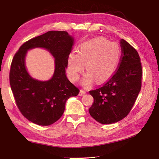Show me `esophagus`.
Wrapping results in <instances>:
<instances>
[{
    "mask_svg": "<svg viewBox=\"0 0 159 159\" xmlns=\"http://www.w3.org/2000/svg\"><path fill=\"white\" fill-rule=\"evenodd\" d=\"M85 93H86V92H85V90L80 89V93H79V96H83V95H85Z\"/></svg>",
    "mask_w": 159,
    "mask_h": 159,
    "instance_id": "34e87169",
    "label": "esophagus"
}]
</instances>
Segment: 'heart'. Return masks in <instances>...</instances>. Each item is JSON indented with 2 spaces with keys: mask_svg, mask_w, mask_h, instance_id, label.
<instances>
[{
  "mask_svg": "<svg viewBox=\"0 0 159 159\" xmlns=\"http://www.w3.org/2000/svg\"><path fill=\"white\" fill-rule=\"evenodd\" d=\"M121 50L116 42L104 38H98L83 43L79 52L72 51L67 57V73L72 81L79 79L84 70L87 73L83 77L82 84L89 85L94 79L102 83L109 79L116 72L121 58Z\"/></svg>",
  "mask_w": 159,
  "mask_h": 159,
  "instance_id": "b5f03b06",
  "label": "heart"
}]
</instances>
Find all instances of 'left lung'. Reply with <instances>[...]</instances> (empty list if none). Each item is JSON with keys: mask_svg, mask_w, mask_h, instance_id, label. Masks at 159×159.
<instances>
[{"mask_svg": "<svg viewBox=\"0 0 159 159\" xmlns=\"http://www.w3.org/2000/svg\"><path fill=\"white\" fill-rule=\"evenodd\" d=\"M121 57L118 70L103 86L90 91L93 102L89 112L100 124L121 120L129 113L141 87L142 68L137 50L121 39Z\"/></svg>", "mask_w": 159, "mask_h": 159, "instance_id": "left-lung-1", "label": "left lung"}]
</instances>
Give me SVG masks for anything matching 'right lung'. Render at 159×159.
I'll list each match as a JSON object with an SVG mask.
<instances>
[{
    "label": "right lung",
    "instance_id": "obj_1",
    "mask_svg": "<svg viewBox=\"0 0 159 159\" xmlns=\"http://www.w3.org/2000/svg\"><path fill=\"white\" fill-rule=\"evenodd\" d=\"M74 41L66 31H50L23 43L13 57L10 85L20 112L33 123L40 126L55 123L62 116L66 101L79 94V89L66 75ZM35 48L46 49L55 59L53 75L45 82L33 79L25 67L26 53Z\"/></svg>",
    "mask_w": 159,
    "mask_h": 159
}]
</instances>
